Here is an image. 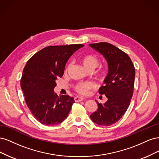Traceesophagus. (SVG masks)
<instances>
[{"instance_id":"obj_1","label":"esophagus","mask_w":159,"mask_h":159,"mask_svg":"<svg viewBox=\"0 0 159 159\" xmlns=\"http://www.w3.org/2000/svg\"><path fill=\"white\" fill-rule=\"evenodd\" d=\"M84 99V98L82 97H79V96H76V97L74 98V100L75 102H81V101H83Z\"/></svg>"}]
</instances>
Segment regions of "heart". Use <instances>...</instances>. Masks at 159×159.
<instances>
[{
  "mask_svg": "<svg viewBox=\"0 0 159 159\" xmlns=\"http://www.w3.org/2000/svg\"><path fill=\"white\" fill-rule=\"evenodd\" d=\"M81 64H82L84 68L87 70H93L99 66V61L97 57L94 55H86L84 56L80 60ZM69 66L67 68L66 71H68ZM100 78H102L103 74L99 75ZM95 85L92 82H82L79 83L75 86V89L78 93L81 95L88 94L90 89L95 88Z\"/></svg>",
  "mask_w": 159,
  "mask_h": 159,
  "instance_id": "1",
  "label": "heart"
}]
</instances>
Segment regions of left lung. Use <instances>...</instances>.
I'll list each match as a JSON object with an SVG mask.
<instances>
[{
    "mask_svg": "<svg viewBox=\"0 0 159 159\" xmlns=\"http://www.w3.org/2000/svg\"><path fill=\"white\" fill-rule=\"evenodd\" d=\"M89 46L106 60L109 71L104 80V86L99 89L107 101L99 103L98 109L90 115L99 125L109 126L117 122L128 109L133 96L135 70L129 56L107 42L90 44Z\"/></svg>",
    "mask_w": 159,
    "mask_h": 159,
    "instance_id": "left-lung-1",
    "label": "left lung"
}]
</instances>
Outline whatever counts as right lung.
Segmentation results:
<instances>
[{
    "label": "right lung",
    "instance_id": "add662e5",
    "mask_svg": "<svg viewBox=\"0 0 159 159\" xmlns=\"http://www.w3.org/2000/svg\"><path fill=\"white\" fill-rule=\"evenodd\" d=\"M83 44L50 46L38 52L24 68L20 86L32 114L45 125H55L68 117L74 98L54 92L66 62Z\"/></svg>",
    "mask_w": 159,
    "mask_h": 159
}]
</instances>
